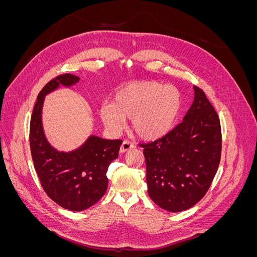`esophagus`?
Here are the masks:
<instances>
[{"label":"esophagus","mask_w":257,"mask_h":257,"mask_svg":"<svg viewBox=\"0 0 257 257\" xmlns=\"http://www.w3.org/2000/svg\"><path fill=\"white\" fill-rule=\"evenodd\" d=\"M133 148H134V145L132 144L131 142L124 141V142L122 143L121 147H120V152H121V153H124V152H126V151H128V150H131V149H133Z\"/></svg>","instance_id":"1"}]
</instances>
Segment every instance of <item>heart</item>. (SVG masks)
Masks as SVG:
<instances>
[{
	"label": "heart",
	"instance_id": "obj_1",
	"mask_svg": "<svg viewBox=\"0 0 257 257\" xmlns=\"http://www.w3.org/2000/svg\"><path fill=\"white\" fill-rule=\"evenodd\" d=\"M181 109V95L172 85L157 81L128 84L114 96L113 104L100 109L105 125L118 132L132 119L134 134L145 141L165 136L174 126Z\"/></svg>",
	"mask_w": 257,
	"mask_h": 257
}]
</instances>
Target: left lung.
<instances>
[{"label":"left lung","mask_w":257,"mask_h":257,"mask_svg":"<svg viewBox=\"0 0 257 257\" xmlns=\"http://www.w3.org/2000/svg\"><path fill=\"white\" fill-rule=\"evenodd\" d=\"M194 102L183 121L165 136L143 144L148 194L159 207L180 212L205 196L221 160L219 115L204 91L194 87Z\"/></svg>","instance_id":"1"}]
</instances>
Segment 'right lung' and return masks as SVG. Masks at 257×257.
Returning a JSON list of instances; mask_svg holds the SVG:
<instances>
[{
	"label": "right lung",
	"mask_w": 257,
	"mask_h": 257,
	"mask_svg": "<svg viewBox=\"0 0 257 257\" xmlns=\"http://www.w3.org/2000/svg\"><path fill=\"white\" fill-rule=\"evenodd\" d=\"M72 74L60 75L40 92L30 122V147L36 174L46 194L59 206L82 211L104 196L110 163L118 158L122 141L92 135L78 149L60 152L48 143L43 130L42 109L45 96L60 85L71 87L79 81Z\"/></svg>",
	"instance_id": "add662e5"
}]
</instances>
